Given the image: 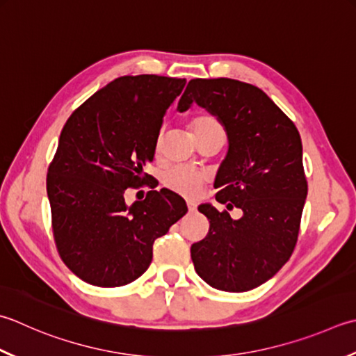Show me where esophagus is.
Returning <instances> with one entry per match:
<instances>
[{
  "mask_svg": "<svg viewBox=\"0 0 356 356\" xmlns=\"http://www.w3.org/2000/svg\"><path fill=\"white\" fill-rule=\"evenodd\" d=\"M196 208H197V205L194 204V202H188V211L194 213V211H196Z\"/></svg>",
  "mask_w": 356,
  "mask_h": 356,
  "instance_id": "1",
  "label": "esophagus"
}]
</instances>
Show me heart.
Wrapping results in <instances>:
<instances>
[{"label":"heart","mask_w":356,"mask_h":356,"mask_svg":"<svg viewBox=\"0 0 356 356\" xmlns=\"http://www.w3.org/2000/svg\"><path fill=\"white\" fill-rule=\"evenodd\" d=\"M190 128L194 137H196V140H200L202 137L213 134V132H224V127H222L220 122L210 114H199L194 117L190 122ZM160 142H162V137L157 138L156 151L160 149ZM205 180V174L196 170L186 168V166H174V168L165 172L163 185L172 193L179 194V196L194 199L200 193Z\"/></svg>","instance_id":"obj_1"}]
</instances>
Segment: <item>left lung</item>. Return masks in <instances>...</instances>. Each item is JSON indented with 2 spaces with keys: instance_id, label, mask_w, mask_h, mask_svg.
<instances>
[{
  "instance_id": "1",
  "label": "left lung",
  "mask_w": 356,
  "mask_h": 356,
  "mask_svg": "<svg viewBox=\"0 0 356 356\" xmlns=\"http://www.w3.org/2000/svg\"><path fill=\"white\" fill-rule=\"evenodd\" d=\"M193 103L218 117L227 131L216 200L228 210L241 208L242 218L200 205L210 232L193 243L191 259L211 287L248 291L273 277L295 250L307 197L301 136L264 90L239 80L194 79L177 109L184 113Z\"/></svg>"
}]
</instances>
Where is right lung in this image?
I'll list each match as a JSON object with an SVG mask.
<instances>
[{
    "instance_id": "right-lung-1",
    "label": "right lung",
    "mask_w": 356,
    "mask_h": 356,
    "mask_svg": "<svg viewBox=\"0 0 356 356\" xmlns=\"http://www.w3.org/2000/svg\"><path fill=\"white\" fill-rule=\"evenodd\" d=\"M185 79L124 75L76 108L47 170V197L58 254L81 281L122 287L152 261V243L184 218L179 194L151 190L131 207L127 188L142 186L163 115Z\"/></svg>"
}]
</instances>
